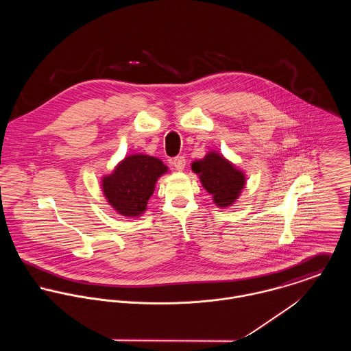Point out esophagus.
Returning <instances> with one entry per match:
<instances>
[{
	"mask_svg": "<svg viewBox=\"0 0 351 351\" xmlns=\"http://www.w3.org/2000/svg\"><path fill=\"white\" fill-rule=\"evenodd\" d=\"M171 165L178 170V171H182L185 169V165H186V160H185V156H176L171 159Z\"/></svg>",
	"mask_w": 351,
	"mask_h": 351,
	"instance_id": "34e87169",
	"label": "esophagus"
}]
</instances>
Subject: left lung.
Listing matches in <instances>:
<instances>
[{
  "instance_id": "left-lung-1",
  "label": "left lung",
  "mask_w": 351,
  "mask_h": 351,
  "mask_svg": "<svg viewBox=\"0 0 351 351\" xmlns=\"http://www.w3.org/2000/svg\"><path fill=\"white\" fill-rule=\"evenodd\" d=\"M192 170L200 177L201 185L219 208L232 205L246 185L245 173L216 151L195 160Z\"/></svg>"
}]
</instances>
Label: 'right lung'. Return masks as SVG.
<instances>
[{"label":"right lung","instance_id":"obj_1","mask_svg":"<svg viewBox=\"0 0 351 351\" xmlns=\"http://www.w3.org/2000/svg\"><path fill=\"white\" fill-rule=\"evenodd\" d=\"M167 170V166L155 156L128 155L112 174L102 177L104 196L117 213L138 217L147 209V201L154 193L158 178Z\"/></svg>","mask_w":351,"mask_h":351}]
</instances>
